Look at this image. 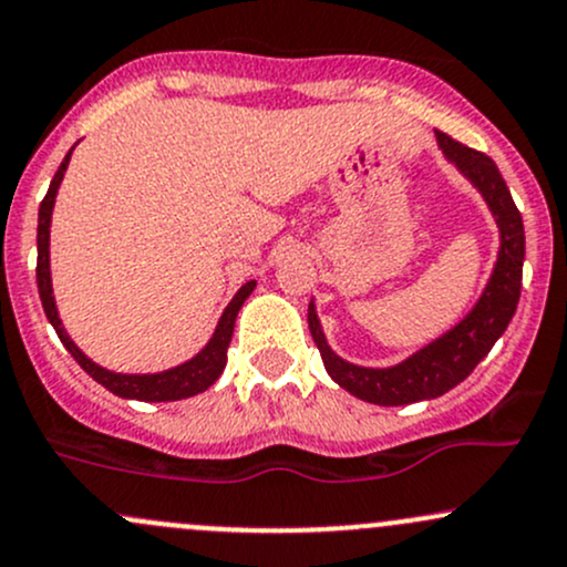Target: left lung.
<instances>
[{
  "mask_svg": "<svg viewBox=\"0 0 567 567\" xmlns=\"http://www.w3.org/2000/svg\"><path fill=\"white\" fill-rule=\"evenodd\" d=\"M437 146L443 148L445 159L458 174L478 189L499 234L497 260H494L492 274H488L473 309L456 326H451L449 331L440 333L437 339H432L404 361L393 363V367H361V363L344 361L342 355L333 353L323 326H320L315 299L309 301L307 323L320 355H323L326 372L344 391L363 402L380 404V408L437 399L462 383L508 329L522 293L524 225L519 208L511 198L508 184L499 176L494 159H488L486 154L462 146L445 133H437Z\"/></svg>",
  "mask_w": 567,
  "mask_h": 567,
  "instance_id": "1",
  "label": "left lung"
}]
</instances>
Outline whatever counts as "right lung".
Returning a JSON list of instances; mask_svg holds the SVG:
<instances>
[{"label":"right lung","mask_w":567,"mask_h":567,"mask_svg":"<svg viewBox=\"0 0 567 567\" xmlns=\"http://www.w3.org/2000/svg\"><path fill=\"white\" fill-rule=\"evenodd\" d=\"M73 148H70L68 157H64L62 165H59L56 176H53L51 187H48L38 214V290H40V301H43L48 323H51L53 331L59 333V339H62L64 348L70 350V355L81 363L83 372H86L89 378L97 380L103 389L116 393V396L138 399V402H176V399H187V396H195V393H204L208 385H214V380L223 374L225 363H228V344H230V337H234L236 315L238 309L244 307V301L249 299V293H252L258 282L249 279V282H244L241 288L236 290V296L230 299L228 307H225L223 318H219L212 339L200 348V353H195L193 359L178 363V367L163 369V372L127 374V372H113V369H105L100 367V363H94L86 353H83L79 344L73 342V337H70L68 329H64L62 318H59L56 299H53V282H51V217H53V204H56L59 184H62L64 174H68Z\"/></svg>","instance_id":"1"}]
</instances>
